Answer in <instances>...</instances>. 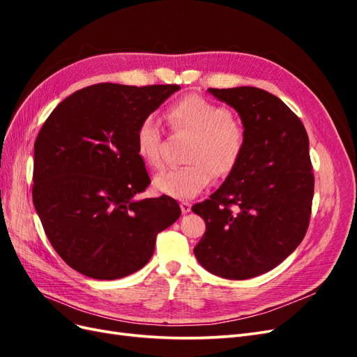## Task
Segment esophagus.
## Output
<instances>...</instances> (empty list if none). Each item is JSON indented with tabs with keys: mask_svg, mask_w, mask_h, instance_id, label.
<instances>
[{
	"mask_svg": "<svg viewBox=\"0 0 357 357\" xmlns=\"http://www.w3.org/2000/svg\"><path fill=\"white\" fill-rule=\"evenodd\" d=\"M180 207H181V211H183V213L188 214V213L192 210V204L188 202V201H183V202H180Z\"/></svg>",
	"mask_w": 357,
	"mask_h": 357,
	"instance_id": "esophagus-1",
	"label": "esophagus"
}]
</instances>
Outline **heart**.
Returning a JSON list of instances; mask_svg holds the SVG:
<instances>
[{
	"mask_svg": "<svg viewBox=\"0 0 357 357\" xmlns=\"http://www.w3.org/2000/svg\"><path fill=\"white\" fill-rule=\"evenodd\" d=\"M167 121L176 131L195 135L188 162L190 165L168 169L156 176L155 189L176 199H190L210 185L211 174L225 177L238 164L244 147L243 129L232 121L231 112L198 95H189L168 107ZM137 153L144 164L159 169L162 160V131L158 119L149 116L138 125Z\"/></svg>",
	"mask_w": 357,
	"mask_h": 357,
	"instance_id": "b5f03b06",
	"label": "heart"
}]
</instances>
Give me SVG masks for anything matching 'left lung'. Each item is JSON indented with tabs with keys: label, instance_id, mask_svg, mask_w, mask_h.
<instances>
[{
	"label": "left lung",
	"instance_id": "obj_1",
	"mask_svg": "<svg viewBox=\"0 0 357 357\" xmlns=\"http://www.w3.org/2000/svg\"><path fill=\"white\" fill-rule=\"evenodd\" d=\"M208 92L238 113L244 147L222 186L192 207L205 222L193 253L208 273L245 280L282 264L305 236L314 193L308 135L299 117L264 89Z\"/></svg>",
	"mask_w": 357,
	"mask_h": 357
}]
</instances>
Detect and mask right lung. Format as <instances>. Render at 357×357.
<instances>
[{"label":"right lung","mask_w":357,"mask_h":357,"mask_svg":"<svg viewBox=\"0 0 357 357\" xmlns=\"http://www.w3.org/2000/svg\"><path fill=\"white\" fill-rule=\"evenodd\" d=\"M178 89L92 84L58 104L38 132L32 201L50 244L80 274H134L180 218L176 199L137 198L150 177L135 147L138 125Z\"/></svg>","instance_id":"1"}]
</instances>
